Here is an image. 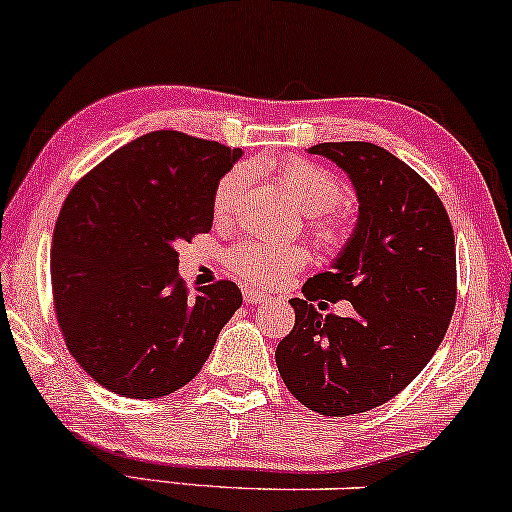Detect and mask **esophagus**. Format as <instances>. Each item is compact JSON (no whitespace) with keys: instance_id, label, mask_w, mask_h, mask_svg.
I'll return each instance as SVG.
<instances>
[{"instance_id":"obj_1","label":"esophagus","mask_w":512,"mask_h":512,"mask_svg":"<svg viewBox=\"0 0 512 512\" xmlns=\"http://www.w3.org/2000/svg\"><path fill=\"white\" fill-rule=\"evenodd\" d=\"M243 297H245V302H248V304H260V302H264V297H267V295H264L262 290L248 286V288H243Z\"/></svg>"}]
</instances>
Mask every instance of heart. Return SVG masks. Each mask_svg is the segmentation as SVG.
<instances>
[{
  "mask_svg": "<svg viewBox=\"0 0 512 512\" xmlns=\"http://www.w3.org/2000/svg\"><path fill=\"white\" fill-rule=\"evenodd\" d=\"M276 177L297 208L312 215L321 241L331 245L340 243L342 215L338 203L342 198V189L338 179L323 167L302 158L281 160L276 165ZM245 184H248V170L245 167H236L219 181L215 191V212L219 217H226L236 208ZM304 260H307V252L300 245L269 243L260 241V238H245L226 255L229 267L238 276H243L245 281L257 283V286H276L283 278L300 269Z\"/></svg>",
  "mask_w": 512,
  "mask_h": 512,
  "instance_id": "b5f03b06",
  "label": "heart"
}]
</instances>
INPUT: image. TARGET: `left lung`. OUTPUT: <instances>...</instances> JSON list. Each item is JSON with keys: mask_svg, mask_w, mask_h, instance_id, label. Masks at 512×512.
<instances>
[{"mask_svg": "<svg viewBox=\"0 0 512 512\" xmlns=\"http://www.w3.org/2000/svg\"><path fill=\"white\" fill-rule=\"evenodd\" d=\"M309 153L347 174L359 215L331 269L288 300L295 326L276 366L307 409L352 416L390 401L437 352L456 307L454 229L428 181L385 148L331 141ZM314 299H347L355 312L321 317Z\"/></svg>", "mask_w": 512, "mask_h": 512, "instance_id": "obj_1", "label": "left lung"}]
</instances>
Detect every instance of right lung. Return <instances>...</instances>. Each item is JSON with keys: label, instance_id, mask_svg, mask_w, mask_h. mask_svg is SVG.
<instances>
[{"label": "right lung", "instance_id": "obj_1", "mask_svg": "<svg viewBox=\"0 0 512 512\" xmlns=\"http://www.w3.org/2000/svg\"><path fill=\"white\" fill-rule=\"evenodd\" d=\"M241 148L144 134L70 191L51 241L58 326L77 364L120 397L155 399L191 383L243 304L236 283L186 293L184 241L212 229L219 179Z\"/></svg>", "mask_w": 512, "mask_h": 512}]
</instances>
